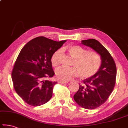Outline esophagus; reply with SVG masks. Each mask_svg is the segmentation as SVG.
<instances>
[{
	"label": "esophagus",
	"instance_id": "1",
	"mask_svg": "<svg viewBox=\"0 0 128 128\" xmlns=\"http://www.w3.org/2000/svg\"><path fill=\"white\" fill-rule=\"evenodd\" d=\"M59 83H60V84H67L68 82L67 81H60L58 82Z\"/></svg>",
	"mask_w": 128,
	"mask_h": 128
}]
</instances>
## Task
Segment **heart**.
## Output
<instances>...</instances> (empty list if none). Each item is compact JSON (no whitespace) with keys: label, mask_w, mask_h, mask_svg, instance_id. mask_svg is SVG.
Listing matches in <instances>:
<instances>
[{"label":"heart","mask_w":128,"mask_h":128,"mask_svg":"<svg viewBox=\"0 0 128 128\" xmlns=\"http://www.w3.org/2000/svg\"><path fill=\"white\" fill-rule=\"evenodd\" d=\"M69 54L75 59L73 68H60L55 72L57 79L62 81H68L79 74L82 78L93 77L99 71L101 66V59L94 51H88L78 46H72L68 48ZM60 50L55 51L52 55L51 62L54 67L60 64Z\"/></svg>","instance_id":"heart-1"}]
</instances>
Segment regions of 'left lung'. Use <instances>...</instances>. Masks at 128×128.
Masks as SVG:
<instances>
[{"instance_id":"obj_1","label":"left lung","mask_w":128,"mask_h":128,"mask_svg":"<svg viewBox=\"0 0 128 128\" xmlns=\"http://www.w3.org/2000/svg\"><path fill=\"white\" fill-rule=\"evenodd\" d=\"M81 44L93 49L101 58V66L98 73L84 80L73 97L80 106L92 110L103 104L112 94L116 84V68L110 52L98 40H84Z\"/></svg>"}]
</instances>
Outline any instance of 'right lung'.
<instances>
[{"label": "right lung", "instance_id": "obj_1", "mask_svg": "<svg viewBox=\"0 0 128 128\" xmlns=\"http://www.w3.org/2000/svg\"><path fill=\"white\" fill-rule=\"evenodd\" d=\"M66 42L40 36L31 40L20 51L12 78L16 94L27 104L38 106L50 100L57 82L45 79L55 74L51 58Z\"/></svg>", "mask_w": 128, "mask_h": 128}]
</instances>
